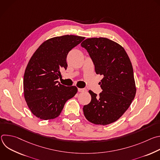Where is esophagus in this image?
<instances>
[{"label":"esophagus","mask_w":160,"mask_h":160,"mask_svg":"<svg viewBox=\"0 0 160 160\" xmlns=\"http://www.w3.org/2000/svg\"><path fill=\"white\" fill-rule=\"evenodd\" d=\"M78 92H85V91L87 90V89H85V88H78Z\"/></svg>","instance_id":"obj_1"}]
</instances>
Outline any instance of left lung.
I'll return each instance as SVG.
<instances>
[{
    "label": "left lung",
    "instance_id": "8db88e82",
    "mask_svg": "<svg viewBox=\"0 0 160 160\" xmlns=\"http://www.w3.org/2000/svg\"><path fill=\"white\" fill-rule=\"evenodd\" d=\"M92 59L96 74L102 75L99 96L89 90L90 102L83 108L90 122L106 125L118 120L133 100L136 87L131 61L124 48L107 38H90L81 43Z\"/></svg>",
    "mask_w": 160,
    "mask_h": 160
}]
</instances>
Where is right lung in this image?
<instances>
[{
    "label": "right lung",
    "mask_w": 160,
    "mask_h": 160,
    "mask_svg": "<svg viewBox=\"0 0 160 160\" xmlns=\"http://www.w3.org/2000/svg\"><path fill=\"white\" fill-rule=\"evenodd\" d=\"M85 39L66 35L43 42L34 52L26 68L23 78L24 97L33 115L44 120L57 118L66 102L77 94L76 86L66 87L58 79L66 70L67 55Z\"/></svg>",
    "instance_id": "1"
}]
</instances>
